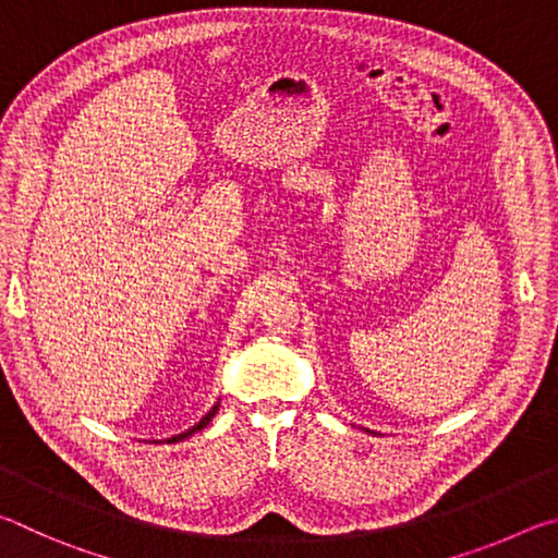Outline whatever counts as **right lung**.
Returning a JSON list of instances; mask_svg holds the SVG:
<instances>
[{"label": "right lung", "instance_id": "right-lung-1", "mask_svg": "<svg viewBox=\"0 0 558 558\" xmlns=\"http://www.w3.org/2000/svg\"><path fill=\"white\" fill-rule=\"evenodd\" d=\"M216 411H219V403H216V405H214V409H211L209 413H206V415H204V418H202L199 423H196V426H194V428H189V430H184V433H179V436H174V438H169L167 442H177V440H184V438H189V436H192V433H196V430H202V428H206V423H209V421L214 418V415H216Z\"/></svg>", "mask_w": 558, "mask_h": 558}]
</instances>
